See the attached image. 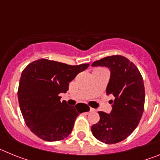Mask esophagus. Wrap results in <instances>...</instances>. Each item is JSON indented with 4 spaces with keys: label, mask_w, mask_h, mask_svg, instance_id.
Listing matches in <instances>:
<instances>
[{
    "label": "esophagus",
    "mask_w": 160,
    "mask_h": 160,
    "mask_svg": "<svg viewBox=\"0 0 160 160\" xmlns=\"http://www.w3.org/2000/svg\"><path fill=\"white\" fill-rule=\"evenodd\" d=\"M90 111H95V109L91 108V107H90Z\"/></svg>",
    "instance_id": "34e87169"
}]
</instances>
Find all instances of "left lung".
Segmentation results:
<instances>
[{"label": "left lung", "mask_w": 160, "mask_h": 160, "mask_svg": "<svg viewBox=\"0 0 160 160\" xmlns=\"http://www.w3.org/2000/svg\"><path fill=\"white\" fill-rule=\"evenodd\" d=\"M92 66H105L111 70L107 94L114 100L110 114L99 111L100 120L91 127L97 139L107 144L117 143L128 138L137 128L144 110L145 90L140 72L127 58L109 56L96 61Z\"/></svg>", "instance_id": "8db88e82"}]
</instances>
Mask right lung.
Wrapping results in <instances>:
<instances>
[{
  "mask_svg": "<svg viewBox=\"0 0 160 160\" xmlns=\"http://www.w3.org/2000/svg\"><path fill=\"white\" fill-rule=\"evenodd\" d=\"M89 65L70 66L42 58L25 68L20 78L18 102L25 123L37 136L48 142L69 136L76 118L85 111L80 103L70 107L66 101L62 102L59 94L66 93L69 82Z\"/></svg>",
  "mask_w": 160,
  "mask_h": 160,
  "instance_id": "add662e5",
  "label": "right lung"
}]
</instances>
